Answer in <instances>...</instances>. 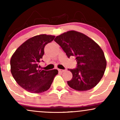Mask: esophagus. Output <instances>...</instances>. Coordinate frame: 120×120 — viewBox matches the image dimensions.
Returning a JSON list of instances; mask_svg holds the SVG:
<instances>
[{"label": "esophagus", "instance_id": "esophagus-1", "mask_svg": "<svg viewBox=\"0 0 120 120\" xmlns=\"http://www.w3.org/2000/svg\"><path fill=\"white\" fill-rule=\"evenodd\" d=\"M65 71V70H63V69H59V71L60 73H63L64 71Z\"/></svg>", "mask_w": 120, "mask_h": 120}]
</instances>
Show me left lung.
I'll list each match as a JSON object with an SVG mask.
<instances>
[{
    "instance_id": "obj_1",
    "label": "left lung",
    "mask_w": 120,
    "mask_h": 120,
    "mask_svg": "<svg viewBox=\"0 0 120 120\" xmlns=\"http://www.w3.org/2000/svg\"><path fill=\"white\" fill-rule=\"evenodd\" d=\"M54 41L68 57H74L77 67L70 69L73 74L68 85L74 90L85 91L93 89L104 75L107 61L102 49L91 38L78 31L71 30L60 34Z\"/></svg>"
}]
</instances>
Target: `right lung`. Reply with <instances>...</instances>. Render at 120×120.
Masks as SVG:
<instances>
[{"mask_svg": "<svg viewBox=\"0 0 120 120\" xmlns=\"http://www.w3.org/2000/svg\"><path fill=\"white\" fill-rule=\"evenodd\" d=\"M55 36L40 34L31 37L18 47L11 59V71L16 82L22 88L31 93H41L48 90L57 69H39L44 48Z\"/></svg>", "mask_w": 120, "mask_h": 120, "instance_id": "1", "label": "right lung"}]
</instances>
